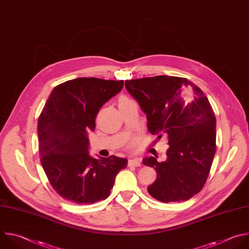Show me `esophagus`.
I'll list each match as a JSON object with an SVG mask.
<instances>
[{"label": "esophagus", "mask_w": 249, "mask_h": 249, "mask_svg": "<svg viewBox=\"0 0 249 249\" xmlns=\"http://www.w3.org/2000/svg\"><path fill=\"white\" fill-rule=\"evenodd\" d=\"M128 165L129 166H135V167H140L142 163L140 161L139 158H134V159H129L128 161Z\"/></svg>", "instance_id": "esophagus-1"}]
</instances>
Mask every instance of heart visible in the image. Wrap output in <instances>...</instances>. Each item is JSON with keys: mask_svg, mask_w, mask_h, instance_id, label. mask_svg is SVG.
<instances>
[{"mask_svg": "<svg viewBox=\"0 0 249 249\" xmlns=\"http://www.w3.org/2000/svg\"><path fill=\"white\" fill-rule=\"evenodd\" d=\"M128 101H130V99H128V98H126V97H122V98H120V100H119V105H120V104H124V103H126V102H128Z\"/></svg>", "mask_w": 249, "mask_h": 249, "instance_id": "obj_1", "label": "heart"}]
</instances>
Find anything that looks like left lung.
Masks as SVG:
<instances>
[{"label":"left lung","mask_w":249,"mask_h":249,"mask_svg":"<svg viewBox=\"0 0 249 249\" xmlns=\"http://www.w3.org/2000/svg\"><path fill=\"white\" fill-rule=\"evenodd\" d=\"M125 87L146 114L149 133L168 138L166 161H142L157 173L148 194L162 202L190 199L202 190L216 152V117L208 99L187 78L175 76L126 80Z\"/></svg>","instance_id":"obj_1"}]
</instances>
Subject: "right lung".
Returning <instances> with one entry per match:
<instances>
[{
    "label": "right lung",
    "instance_id": "right-lung-1",
    "mask_svg": "<svg viewBox=\"0 0 249 249\" xmlns=\"http://www.w3.org/2000/svg\"><path fill=\"white\" fill-rule=\"evenodd\" d=\"M124 81L95 77L76 78L53 88L38 119L41 164L53 190L64 199L91 204L106 199L126 158H94L89 153L88 132Z\"/></svg>",
    "mask_w": 249,
    "mask_h": 249
}]
</instances>
